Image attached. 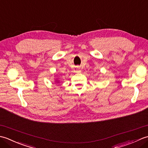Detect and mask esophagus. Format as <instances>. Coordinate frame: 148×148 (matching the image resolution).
Returning <instances> with one entry per match:
<instances>
[{
	"instance_id": "esophagus-1",
	"label": "esophagus",
	"mask_w": 148,
	"mask_h": 148,
	"mask_svg": "<svg viewBox=\"0 0 148 148\" xmlns=\"http://www.w3.org/2000/svg\"><path fill=\"white\" fill-rule=\"evenodd\" d=\"M76 72H81V70L79 69V67H77Z\"/></svg>"
}]
</instances>
